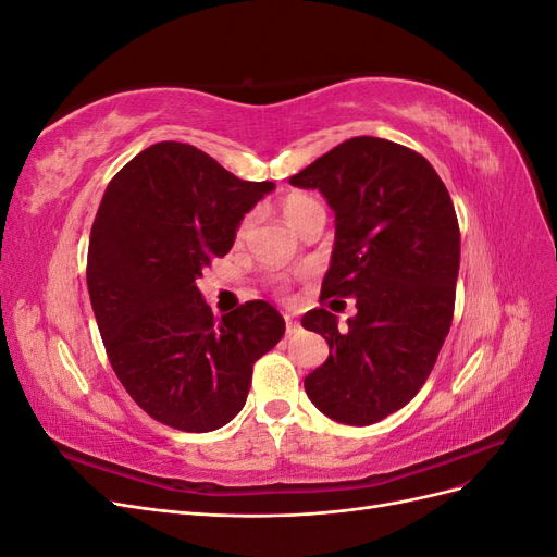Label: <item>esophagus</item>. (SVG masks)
Returning a JSON list of instances; mask_svg holds the SVG:
<instances>
[{
	"label": "esophagus",
	"mask_w": 557,
	"mask_h": 557,
	"mask_svg": "<svg viewBox=\"0 0 557 557\" xmlns=\"http://www.w3.org/2000/svg\"><path fill=\"white\" fill-rule=\"evenodd\" d=\"M283 318H285V332H288V334H295V332L299 330V323H297V320H295L290 313H285Z\"/></svg>",
	"instance_id": "esophagus-1"
}]
</instances>
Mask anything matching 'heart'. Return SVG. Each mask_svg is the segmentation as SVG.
<instances>
[{"mask_svg":"<svg viewBox=\"0 0 557 557\" xmlns=\"http://www.w3.org/2000/svg\"><path fill=\"white\" fill-rule=\"evenodd\" d=\"M318 209H323V207H320V201H318L315 197L307 195V193H293V195H288V197H285V199L281 201L283 218H285V221H288V225H293L295 230H297V225H299L301 221H305V218H307L311 211H318ZM246 225H248V221L244 223L242 230H246Z\"/></svg>","mask_w":557,"mask_h":557,"instance_id":"1","label":"heart"}]
</instances>
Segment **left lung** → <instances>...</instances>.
<instances>
[{
	"label": "left lung",
	"mask_w": 557,
	"mask_h": 557,
	"mask_svg": "<svg viewBox=\"0 0 557 557\" xmlns=\"http://www.w3.org/2000/svg\"><path fill=\"white\" fill-rule=\"evenodd\" d=\"M334 211L323 299L356 297L348 327L313 309L301 327L325 336L330 358L305 379L327 418L372 425L409 404L453 323L460 227L434 166L416 150L352 137L290 176Z\"/></svg>",
	"instance_id": "obj_1"
}]
</instances>
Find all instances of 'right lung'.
I'll list each match as a JSON object with an SVG mask.
<instances>
[{
  "label": "right lung",
  "instance_id": "add662e5",
  "mask_svg": "<svg viewBox=\"0 0 557 557\" xmlns=\"http://www.w3.org/2000/svg\"><path fill=\"white\" fill-rule=\"evenodd\" d=\"M272 181H242L190 144L160 141L107 185L88 248V293L115 376L158 423L183 432L227 425L248 397L252 364L285 332L262 299L215 320L197 288L230 252L244 215Z\"/></svg>",
  "mask_w": 557,
  "mask_h": 557
}]
</instances>
